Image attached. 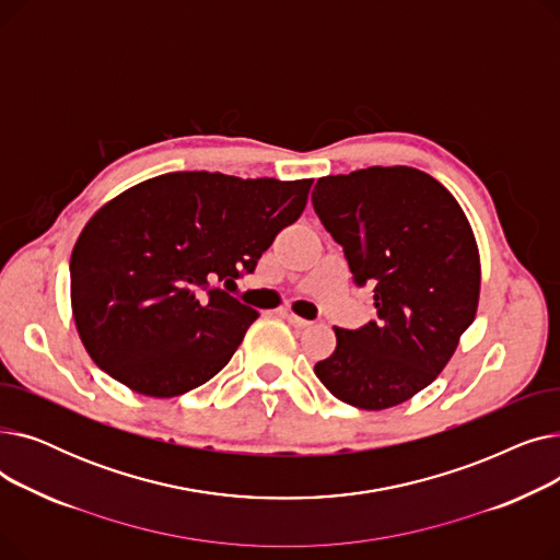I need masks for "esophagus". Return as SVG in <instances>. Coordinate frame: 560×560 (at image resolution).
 Instances as JSON below:
<instances>
[{
    "instance_id": "34e87169",
    "label": "esophagus",
    "mask_w": 560,
    "mask_h": 560,
    "mask_svg": "<svg viewBox=\"0 0 560 560\" xmlns=\"http://www.w3.org/2000/svg\"><path fill=\"white\" fill-rule=\"evenodd\" d=\"M281 315L290 322L292 327L295 329H306V327H311V322L308 319H304V317H300V315H295V313H290V311H281Z\"/></svg>"
}]
</instances>
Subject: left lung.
Returning <instances> with one entry per match:
<instances>
[{"mask_svg": "<svg viewBox=\"0 0 560 560\" xmlns=\"http://www.w3.org/2000/svg\"><path fill=\"white\" fill-rule=\"evenodd\" d=\"M313 209L342 247L359 288H374L376 319L334 329L336 351L315 376L340 401L384 410L424 390L472 325L481 268L458 201L416 167L322 176Z\"/></svg>", "mask_w": 560, "mask_h": 560, "instance_id": "1", "label": "left lung"}]
</instances>
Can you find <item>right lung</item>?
<instances>
[{
    "label": "right lung",
    "instance_id": "obj_1",
    "mask_svg": "<svg viewBox=\"0 0 560 560\" xmlns=\"http://www.w3.org/2000/svg\"><path fill=\"white\" fill-rule=\"evenodd\" d=\"M311 184L170 172L102 206L70 258L72 313L91 359L150 397L213 378L258 317L213 283L233 290L256 270L302 215Z\"/></svg>",
    "mask_w": 560,
    "mask_h": 560
}]
</instances>
